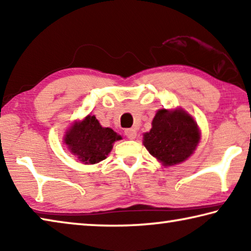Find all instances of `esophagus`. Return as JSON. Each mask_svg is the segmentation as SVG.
<instances>
[{
  "label": "esophagus",
  "instance_id": "1",
  "mask_svg": "<svg viewBox=\"0 0 251 251\" xmlns=\"http://www.w3.org/2000/svg\"><path fill=\"white\" fill-rule=\"evenodd\" d=\"M125 135L128 139H135L136 138V130L134 128H127L125 130Z\"/></svg>",
  "mask_w": 251,
  "mask_h": 251
}]
</instances>
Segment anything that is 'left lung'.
<instances>
[{"instance_id": "1", "label": "left lung", "mask_w": 251, "mask_h": 251, "mask_svg": "<svg viewBox=\"0 0 251 251\" xmlns=\"http://www.w3.org/2000/svg\"><path fill=\"white\" fill-rule=\"evenodd\" d=\"M144 135V146L164 166L186 160L199 143V129L193 117L182 109H159Z\"/></svg>"}]
</instances>
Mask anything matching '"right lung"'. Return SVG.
Wrapping results in <instances>:
<instances>
[{
	"label": "right lung",
	"mask_w": 251,
	"mask_h": 251,
	"mask_svg": "<svg viewBox=\"0 0 251 251\" xmlns=\"http://www.w3.org/2000/svg\"><path fill=\"white\" fill-rule=\"evenodd\" d=\"M121 138L112 128L101 127L95 116L88 115L67 131L65 144L84 164H96L106 158L113 143Z\"/></svg>",
	"instance_id": "right-lung-1"
}]
</instances>
